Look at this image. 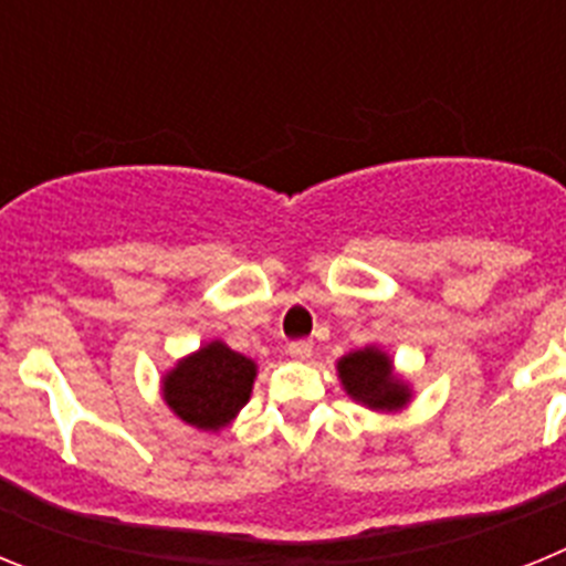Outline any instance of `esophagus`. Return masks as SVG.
<instances>
[{
    "label": "esophagus",
    "instance_id": "34e87169",
    "mask_svg": "<svg viewBox=\"0 0 566 566\" xmlns=\"http://www.w3.org/2000/svg\"><path fill=\"white\" fill-rule=\"evenodd\" d=\"M314 352V345L308 339H294V343L286 345V354L292 359H308Z\"/></svg>",
    "mask_w": 566,
    "mask_h": 566
}]
</instances>
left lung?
I'll use <instances>...</instances> for the list:
<instances>
[{"label":"left lung","instance_id":"left-lung-1","mask_svg":"<svg viewBox=\"0 0 566 566\" xmlns=\"http://www.w3.org/2000/svg\"><path fill=\"white\" fill-rule=\"evenodd\" d=\"M337 374L345 394L371 411H399L411 402V388L394 374L391 357L377 345L339 357Z\"/></svg>","mask_w":566,"mask_h":566}]
</instances>
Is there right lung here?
Masks as SVG:
<instances>
[{
  "mask_svg": "<svg viewBox=\"0 0 566 566\" xmlns=\"http://www.w3.org/2000/svg\"><path fill=\"white\" fill-rule=\"evenodd\" d=\"M254 377L258 365L252 359L212 339L164 377V402L198 431H221L249 402Z\"/></svg>",
  "mask_w": 566,
  "mask_h": 566,
  "instance_id": "add662e5",
  "label": "right lung"
}]
</instances>
